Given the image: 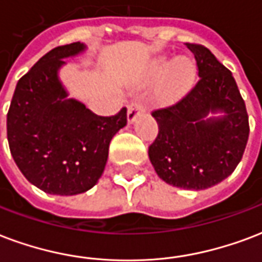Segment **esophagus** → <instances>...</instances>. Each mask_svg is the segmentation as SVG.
I'll use <instances>...</instances> for the list:
<instances>
[{"label": "esophagus", "instance_id": "34e87169", "mask_svg": "<svg viewBox=\"0 0 262 262\" xmlns=\"http://www.w3.org/2000/svg\"><path fill=\"white\" fill-rule=\"evenodd\" d=\"M144 112V105L140 100H135V101L130 102V105L127 108V122L129 123H133L136 121L137 116Z\"/></svg>", "mask_w": 262, "mask_h": 262}]
</instances>
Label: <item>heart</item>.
Segmentation results:
<instances>
[{
	"label": "heart",
	"mask_w": 262,
	"mask_h": 262,
	"mask_svg": "<svg viewBox=\"0 0 262 262\" xmlns=\"http://www.w3.org/2000/svg\"><path fill=\"white\" fill-rule=\"evenodd\" d=\"M152 77L160 80L156 89L157 101L161 104H172L178 101L194 84L197 68L189 57H178L170 59L166 55L158 57L152 63Z\"/></svg>",
	"instance_id": "heart-1"
}]
</instances>
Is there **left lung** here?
Segmentation results:
<instances>
[{
	"instance_id": "obj_1",
	"label": "left lung",
	"mask_w": 262,
	"mask_h": 262,
	"mask_svg": "<svg viewBox=\"0 0 262 262\" xmlns=\"http://www.w3.org/2000/svg\"><path fill=\"white\" fill-rule=\"evenodd\" d=\"M186 46L200 79L175 105L152 112L158 136L148 157L168 185L204 190L236 169L249 139V116L232 72L204 46Z\"/></svg>"
}]
</instances>
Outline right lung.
Listing matches in <instances>:
<instances>
[{
  "label": "right lung",
  "mask_w": 262,
  "mask_h": 262,
  "mask_svg": "<svg viewBox=\"0 0 262 262\" xmlns=\"http://www.w3.org/2000/svg\"><path fill=\"white\" fill-rule=\"evenodd\" d=\"M86 50L72 42L47 52L19 79L7 115L9 150L26 179L48 194L75 195L101 178L108 148L126 126V108L98 116L83 102L68 98L59 80L69 57Z\"/></svg>",
  "instance_id": "right-lung-1"
}]
</instances>
